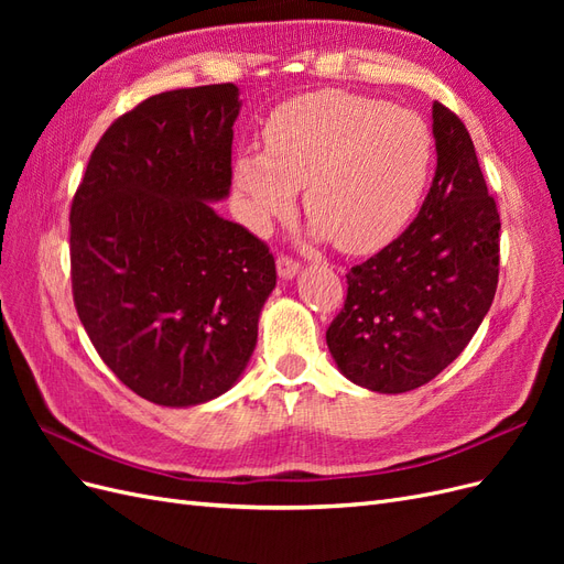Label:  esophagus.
<instances>
[{
	"instance_id": "esophagus-1",
	"label": "esophagus",
	"mask_w": 564,
	"mask_h": 564,
	"mask_svg": "<svg viewBox=\"0 0 564 564\" xmlns=\"http://www.w3.org/2000/svg\"><path fill=\"white\" fill-rule=\"evenodd\" d=\"M296 272H299V261L289 259V256H284V253L278 256V275L282 280H292Z\"/></svg>"
}]
</instances>
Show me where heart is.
Here are the masks:
<instances>
[{"label": "heart", "mask_w": 564, "mask_h": 564, "mask_svg": "<svg viewBox=\"0 0 564 564\" xmlns=\"http://www.w3.org/2000/svg\"><path fill=\"white\" fill-rule=\"evenodd\" d=\"M425 119L381 98L322 89L270 112L263 150L237 152L232 178L247 226L263 232L294 207L303 185L311 230L338 249L367 253L412 220L433 172Z\"/></svg>", "instance_id": "heart-1"}]
</instances>
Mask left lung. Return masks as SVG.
<instances>
[{"label": "left lung", "instance_id": "8db88e82", "mask_svg": "<svg viewBox=\"0 0 564 564\" xmlns=\"http://www.w3.org/2000/svg\"><path fill=\"white\" fill-rule=\"evenodd\" d=\"M437 169L409 228L346 275L327 329L340 373L377 392L433 381L464 352L499 284L497 202L466 124L433 104Z\"/></svg>", "mask_w": 564, "mask_h": 564}]
</instances>
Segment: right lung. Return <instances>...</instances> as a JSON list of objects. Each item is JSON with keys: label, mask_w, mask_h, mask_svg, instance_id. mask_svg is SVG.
Segmentation results:
<instances>
[{"label": "right lung", "mask_w": 564, "mask_h": 564, "mask_svg": "<svg viewBox=\"0 0 564 564\" xmlns=\"http://www.w3.org/2000/svg\"><path fill=\"white\" fill-rule=\"evenodd\" d=\"M235 84L174 89L117 117L70 207L77 315L135 395L193 406L242 377L278 282L259 237L220 218L228 197Z\"/></svg>", "instance_id": "right-lung-1"}]
</instances>
